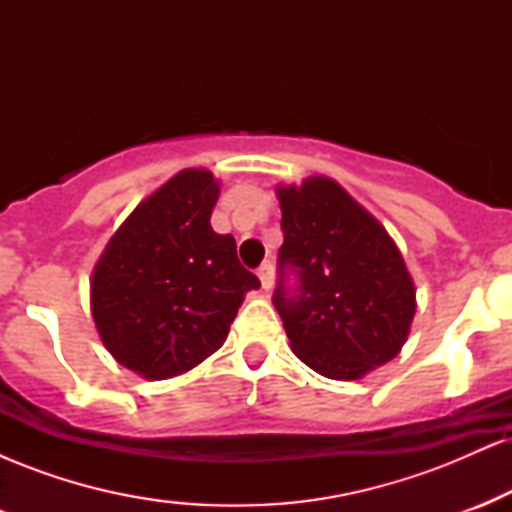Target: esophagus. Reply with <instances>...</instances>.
<instances>
[{
  "instance_id": "1",
  "label": "esophagus",
  "mask_w": 512,
  "mask_h": 512,
  "mask_svg": "<svg viewBox=\"0 0 512 512\" xmlns=\"http://www.w3.org/2000/svg\"><path fill=\"white\" fill-rule=\"evenodd\" d=\"M257 276H260V284H262L264 291L272 289V284H274V264L272 262H264L262 267L257 269Z\"/></svg>"
}]
</instances>
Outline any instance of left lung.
Returning a JSON list of instances; mask_svg holds the SVG:
<instances>
[{
	"mask_svg": "<svg viewBox=\"0 0 512 512\" xmlns=\"http://www.w3.org/2000/svg\"><path fill=\"white\" fill-rule=\"evenodd\" d=\"M284 245L274 308L293 354L332 380H361L392 361L407 342L416 289L385 226L337 180L310 175L276 185ZM293 268L299 291L283 272Z\"/></svg>",
	"mask_w": 512,
	"mask_h": 512,
	"instance_id": "1",
	"label": "left lung"
}]
</instances>
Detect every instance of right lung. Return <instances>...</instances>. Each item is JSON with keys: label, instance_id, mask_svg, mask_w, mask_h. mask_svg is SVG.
Wrapping results in <instances>:
<instances>
[{"label": "right lung", "instance_id": "1", "mask_svg": "<svg viewBox=\"0 0 512 512\" xmlns=\"http://www.w3.org/2000/svg\"><path fill=\"white\" fill-rule=\"evenodd\" d=\"M219 180L185 168L142 199L91 274V315L105 349L146 380L187 373L226 342L260 279L236 238L211 228Z\"/></svg>", "mask_w": 512, "mask_h": 512}]
</instances>
